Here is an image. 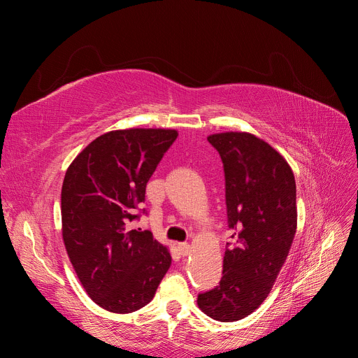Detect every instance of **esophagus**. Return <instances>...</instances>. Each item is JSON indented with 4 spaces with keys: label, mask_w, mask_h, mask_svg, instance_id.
<instances>
[{
    "label": "esophagus",
    "mask_w": 358,
    "mask_h": 358,
    "mask_svg": "<svg viewBox=\"0 0 358 358\" xmlns=\"http://www.w3.org/2000/svg\"><path fill=\"white\" fill-rule=\"evenodd\" d=\"M178 249H179V254H180L182 257H185V255L189 254L191 246H189L188 243H179V245H178Z\"/></svg>",
    "instance_id": "34e87169"
}]
</instances>
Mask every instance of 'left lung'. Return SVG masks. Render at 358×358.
<instances>
[{
  "label": "left lung",
  "instance_id": "1",
  "mask_svg": "<svg viewBox=\"0 0 358 358\" xmlns=\"http://www.w3.org/2000/svg\"><path fill=\"white\" fill-rule=\"evenodd\" d=\"M225 175L234 245L225 249L220 285L199 294L206 315L222 322L252 313L272 291L297 230L296 180L285 158L249 133L208 137Z\"/></svg>",
  "mask_w": 358,
  "mask_h": 358
}]
</instances>
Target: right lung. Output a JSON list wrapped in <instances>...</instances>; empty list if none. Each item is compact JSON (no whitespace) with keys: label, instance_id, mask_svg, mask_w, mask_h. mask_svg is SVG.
<instances>
[{"label":"right lung","instance_id":"obj_1","mask_svg":"<svg viewBox=\"0 0 358 358\" xmlns=\"http://www.w3.org/2000/svg\"><path fill=\"white\" fill-rule=\"evenodd\" d=\"M176 137L164 128L109 131L74 158L64 178V245L85 291L109 312L146 306L171 264L167 246L128 222L138 218L146 183Z\"/></svg>","mask_w":358,"mask_h":358}]
</instances>
